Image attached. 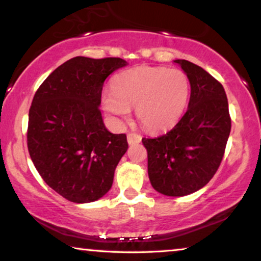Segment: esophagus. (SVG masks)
<instances>
[{"label": "esophagus", "instance_id": "obj_1", "mask_svg": "<svg viewBox=\"0 0 261 261\" xmlns=\"http://www.w3.org/2000/svg\"><path fill=\"white\" fill-rule=\"evenodd\" d=\"M127 142H128V145L139 143V142H141V136L139 134H134V133L127 134Z\"/></svg>", "mask_w": 261, "mask_h": 261}]
</instances>
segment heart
I'll return each instance as SVG.
<instances>
[{"label": "heart", "mask_w": 261, "mask_h": 261, "mask_svg": "<svg viewBox=\"0 0 261 261\" xmlns=\"http://www.w3.org/2000/svg\"><path fill=\"white\" fill-rule=\"evenodd\" d=\"M189 80L178 68L141 66L115 77L113 89L103 95L108 113L126 118L130 107L143 127L151 131L166 130L180 118L188 103Z\"/></svg>", "instance_id": "1"}]
</instances>
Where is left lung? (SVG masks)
<instances>
[{
  "label": "left lung",
  "mask_w": 261,
  "mask_h": 261,
  "mask_svg": "<svg viewBox=\"0 0 261 261\" xmlns=\"http://www.w3.org/2000/svg\"><path fill=\"white\" fill-rule=\"evenodd\" d=\"M190 82L188 110L167 134L143 137L152 187L167 196H185L205 187L222 162L230 133L223 86L202 67L175 60Z\"/></svg>",
  "instance_id": "obj_1"
}]
</instances>
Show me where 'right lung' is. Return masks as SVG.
Segmentation results:
<instances>
[{
    "mask_svg": "<svg viewBox=\"0 0 261 261\" xmlns=\"http://www.w3.org/2000/svg\"><path fill=\"white\" fill-rule=\"evenodd\" d=\"M124 66L120 58L77 56L53 71L33 98L29 154L44 181L71 202L106 195L127 151L126 135L109 133L99 110L104 81Z\"/></svg>",
    "mask_w": 261,
    "mask_h": 261,
    "instance_id": "right-lung-1",
    "label": "right lung"
}]
</instances>
